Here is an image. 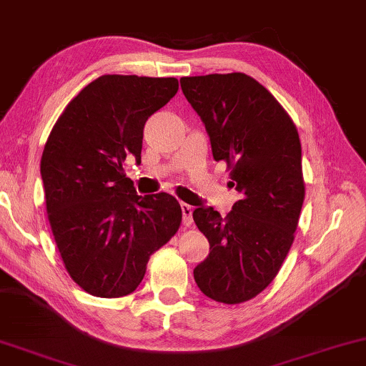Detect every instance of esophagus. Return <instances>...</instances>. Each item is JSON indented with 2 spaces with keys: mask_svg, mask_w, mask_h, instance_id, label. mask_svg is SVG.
Here are the masks:
<instances>
[{
  "mask_svg": "<svg viewBox=\"0 0 366 366\" xmlns=\"http://www.w3.org/2000/svg\"><path fill=\"white\" fill-rule=\"evenodd\" d=\"M181 210H182V222L185 227L192 225V205L189 204H181Z\"/></svg>",
  "mask_w": 366,
  "mask_h": 366,
  "instance_id": "esophagus-1",
  "label": "esophagus"
}]
</instances>
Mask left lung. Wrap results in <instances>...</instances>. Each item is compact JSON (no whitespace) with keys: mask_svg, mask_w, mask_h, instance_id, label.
<instances>
[{"mask_svg":"<svg viewBox=\"0 0 366 366\" xmlns=\"http://www.w3.org/2000/svg\"><path fill=\"white\" fill-rule=\"evenodd\" d=\"M187 102L210 138L215 161H225L230 187L242 199L225 218L214 207L194 210L210 243L194 280L223 304L249 301L268 287L294 242L304 202L301 141L274 97L247 74L182 77Z\"/></svg>","mask_w":366,"mask_h":366,"instance_id":"obj_1","label":"left lung"}]
</instances>
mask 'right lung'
Listing matches in <instances>:
<instances>
[{
	"mask_svg": "<svg viewBox=\"0 0 366 366\" xmlns=\"http://www.w3.org/2000/svg\"><path fill=\"white\" fill-rule=\"evenodd\" d=\"M177 90L174 77L102 75L49 134L41 159L49 223L65 269L92 296L133 292L181 225L172 195H138L123 169L129 154L141 162L144 123Z\"/></svg>",
	"mask_w": 366,
	"mask_h": 366,
	"instance_id": "obj_1",
	"label": "right lung"
}]
</instances>
